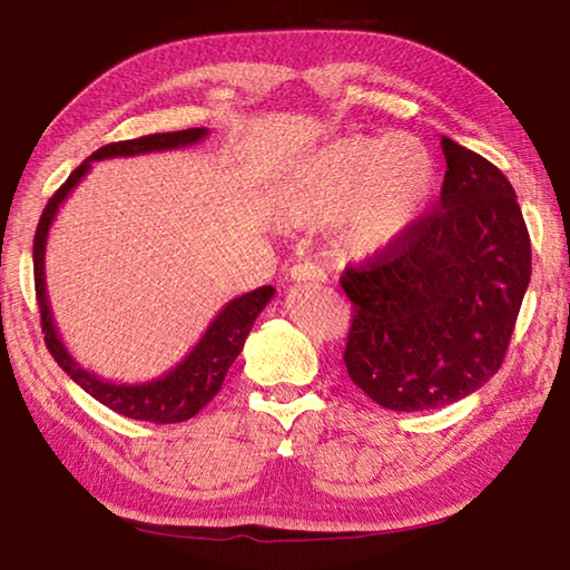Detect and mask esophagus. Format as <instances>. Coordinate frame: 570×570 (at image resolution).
I'll list each match as a JSON object with an SVG mask.
<instances>
[{
    "label": "esophagus",
    "mask_w": 570,
    "mask_h": 570,
    "mask_svg": "<svg viewBox=\"0 0 570 570\" xmlns=\"http://www.w3.org/2000/svg\"><path fill=\"white\" fill-rule=\"evenodd\" d=\"M288 276H292V282L301 284V282H311V284H323L326 282V274H323L316 264H296L292 272H288Z\"/></svg>",
    "instance_id": "esophagus-1"
}]
</instances>
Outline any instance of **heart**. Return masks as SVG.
<instances>
[{
    "mask_svg": "<svg viewBox=\"0 0 570 570\" xmlns=\"http://www.w3.org/2000/svg\"><path fill=\"white\" fill-rule=\"evenodd\" d=\"M438 189V160L417 136H345L288 167L272 185V205L288 225L333 219L341 252L373 262L417 229Z\"/></svg>",
    "mask_w": 570,
    "mask_h": 570,
    "instance_id": "b5f03b06",
    "label": "heart"
}]
</instances>
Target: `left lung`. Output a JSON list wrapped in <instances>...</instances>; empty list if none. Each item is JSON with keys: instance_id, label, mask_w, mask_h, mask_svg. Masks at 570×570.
Listing matches in <instances>:
<instances>
[{"instance_id": "1", "label": "left lung", "mask_w": 570, "mask_h": 570, "mask_svg": "<svg viewBox=\"0 0 570 570\" xmlns=\"http://www.w3.org/2000/svg\"><path fill=\"white\" fill-rule=\"evenodd\" d=\"M442 153L438 212L397 249L341 276L353 301L351 381L397 412L482 387L504 361L531 278L529 232L504 173L448 136Z\"/></svg>"}]
</instances>
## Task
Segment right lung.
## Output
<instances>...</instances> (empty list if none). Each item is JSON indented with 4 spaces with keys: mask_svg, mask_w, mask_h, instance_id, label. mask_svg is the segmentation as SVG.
<instances>
[{
    "mask_svg": "<svg viewBox=\"0 0 570 570\" xmlns=\"http://www.w3.org/2000/svg\"><path fill=\"white\" fill-rule=\"evenodd\" d=\"M207 132V128L155 132V136L110 142L104 145V148H98L91 158L76 167L69 175V180L56 189L49 205L43 207L37 237H33V284H37V298L41 308V331L47 333L43 341H47V348L53 355V361L61 365V371L66 375H71V381L76 385H81L88 395L96 397L100 405L110 407L122 417L155 422V425H173V422L195 417L197 412L219 393L229 365L242 353L244 341H247L256 316H259L264 306L274 298V286L254 288L249 294L232 298L215 316V321L209 323L195 348L160 377H153V381L145 383H114L96 375L94 371H86V367L66 351L59 331H56L47 294V269H43V266H47V242L56 212L63 205V199L73 193V187L83 180L88 170H91V163L187 148V145L205 140Z\"/></svg>",
    "mask_w": 570,
    "mask_h": 570,
    "instance_id": "add662e5",
    "label": "right lung"
}]
</instances>
